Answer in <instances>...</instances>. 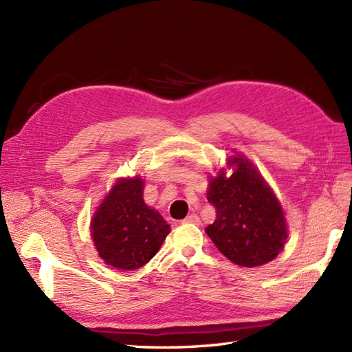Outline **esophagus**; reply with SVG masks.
<instances>
[{
  "instance_id": "1",
  "label": "esophagus",
  "mask_w": 352,
  "mask_h": 352,
  "mask_svg": "<svg viewBox=\"0 0 352 352\" xmlns=\"http://www.w3.org/2000/svg\"><path fill=\"white\" fill-rule=\"evenodd\" d=\"M183 223H193V226H198V223H199V218H198V216H197L195 213H192V214L188 216V218L183 219Z\"/></svg>"
}]
</instances>
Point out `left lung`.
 Here are the masks:
<instances>
[{
  "instance_id": "obj_1",
  "label": "left lung",
  "mask_w": 352,
  "mask_h": 352,
  "mask_svg": "<svg viewBox=\"0 0 352 352\" xmlns=\"http://www.w3.org/2000/svg\"><path fill=\"white\" fill-rule=\"evenodd\" d=\"M228 166L234 169L231 177L222 169L208 184L207 199L216 208V219L206 233L234 265L269 263L287 237L283 208L250 160L233 155Z\"/></svg>"
}]
</instances>
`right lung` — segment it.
I'll return each mask as SVG.
<instances>
[{
  "mask_svg": "<svg viewBox=\"0 0 352 352\" xmlns=\"http://www.w3.org/2000/svg\"><path fill=\"white\" fill-rule=\"evenodd\" d=\"M169 231L162 214L145 204L140 177L118 180L91 222L92 241L100 257L109 266L124 271L148 263Z\"/></svg>",
  "mask_w": 352,
  "mask_h": 352,
  "instance_id": "1",
  "label": "right lung"
}]
</instances>
